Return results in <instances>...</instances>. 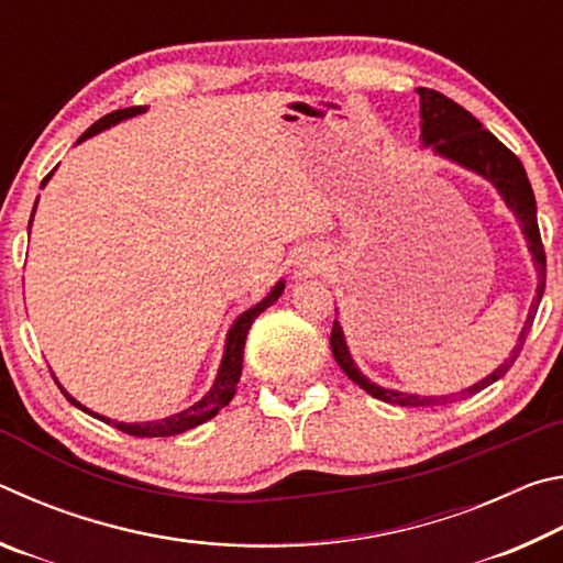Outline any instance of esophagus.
<instances>
[{"mask_svg": "<svg viewBox=\"0 0 563 563\" xmlns=\"http://www.w3.org/2000/svg\"><path fill=\"white\" fill-rule=\"evenodd\" d=\"M320 268H322V263L318 258H310V261H305L302 273H318Z\"/></svg>", "mask_w": 563, "mask_h": 563, "instance_id": "esophagus-1", "label": "esophagus"}]
</instances>
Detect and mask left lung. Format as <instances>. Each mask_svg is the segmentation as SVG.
I'll return each instance as SVG.
<instances>
[{"instance_id":"1","label":"left lung","mask_w":563,"mask_h":563,"mask_svg":"<svg viewBox=\"0 0 563 563\" xmlns=\"http://www.w3.org/2000/svg\"><path fill=\"white\" fill-rule=\"evenodd\" d=\"M417 93H419V109H422V141L427 146L432 144L440 156L452 158L456 164L476 170V174L489 178L492 184L499 188L504 201H507V206L521 221V231L527 235L529 251L539 271V285H537V298L531 302L529 318L523 322V330L517 340V347L511 350V355L504 360V365L494 369L487 379H482V383H476L474 387L462 389L456 397L454 395L419 397V395L395 393V389H385V387H377L375 383H369L367 377L360 375V369L350 357L340 322L338 320L332 322L330 347H332V355L338 360V365L342 367V373H345L352 383H357L362 389H365L367 395L399 407H434V405L454 402V399H466L476 393H482L484 387H489L492 383H497L499 377L507 375L509 367L514 365V360L519 357L523 342H527V335L533 325V316H537L541 295H544V288H547V253H544V243H541V233L537 223V198H533V190L527 178V170L521 166V161L514 156L492 131L484 129L470 111L460 107L456 101H452L450 97L424 87L417 89Z\"/></svg>"}]
</instances>
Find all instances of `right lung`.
<instances>
[{"label": "right lung", "mask_w": 563, "mask_h": 563, "mask_svg": "<svg viewBox=\"0 0 563 563\" xmlns=\"http://www.w3.org/2000/svg\"><path fill=\"white\" fill-rule=\"evenodd\" d=\"M141 111H144L141 107H129V109L111 111V113H107V117H101L97 123H91L89 131L84 133V136H81L79 141L89 139V136H93V133H99V131H103V129H109L111 123H119L121 119L136 117V113H141ZM52 174H54V170H52ZM52 174H46V178L42 180V186L46 184V180H49V176H52ZM34 208H36V203H34ZM32 216H34V211H32ZM30 225H32V218H30ZM283 288H285V283H278V285H275V288H273V292L268 295V298L261 300L258 305H255V308L245 310L243 316L235 320V325L231 328V332H228L225 355H223V362H221V369H218V377H216V383H213V387H211V393H208L203 399H198V402H196L194 407L184 409V412H178V415H174V417H166V419H158V422H141V424L113 422V419H109V417H99V415L89 412L87 407H81V405L76 402V399H74L69 393H66V389H64L62 385H59V389H62L64 397L69 399L71 405H76L79 409H84V412H89V415H93V417L103 419V422H107V424L117 427V430L126 432V434H131V437H170V434H180V432H186V430H194V427L208 422V419H211L213 415L221 412V409H223V407L233 399V395H235V385H238V379H241L243 347H245L247 330H251L253 320L258 318L261 312H263L265 308H268V305H273L275 300L280 298Z\"/></svg>", "instance_id": "add662e5"}]
</instances>
